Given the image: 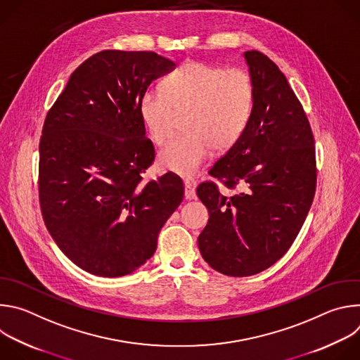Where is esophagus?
Segmentation results:
<instances>
[{"instance_id":"1","label":"esophagus","mask_w":360,"mask_h":360,"mask_svg":"<svg viewBox=\"0 0 360 360\" xmlns=\"http://www.w3.org/2000/svg\"><path fill=\"white\" fill-rule=\"evenodd\" d=\"M185 198L195 199L196 198V182L195 181H185Z\"/></svg>"}]
</instances>
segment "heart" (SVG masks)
Listing matches in <instances>:
<instances>
[{"instance_id":"1","label":"heart","mask_w":360,"mask_h":360,"mask_svg":"<svg viewBox=\"0 0 360 360\" xmlns=\"http://www.w3.org/2000/svg\"><path fill=\"white\" fill-rule=\"evenodd\" d=\"M255 105V84L242 68L189 61L162 81V89L148 88L139 99L141 118L153 142L172 132L176 114H185V135L171 139L158 153V165L192 176L212 149L225 152L245 134Z\"/></svg>"}]
</instances>
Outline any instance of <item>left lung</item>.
I'll list each match as a JSON object with an SVG mask.
<instances>
[{"label": "left lung", "mask_w": 360, "mask_h": 360, "mask_svg": "<svg viewBox=\"0 0 360 360\" xmlns=\"http://www.w3.org/2000/svg\"><path fill=\"white\" fill-rule=\"evenodd\" d=\"M255 84L249 125L210 174L226 188L202 182L198 198L210 211L198 238L202 258L228 276H250L288 252L316 191L314 134L303 107L278 65L259 51L243 54Z\"/></svg>", "instance_id": "left-lung-1"}]
</instances>
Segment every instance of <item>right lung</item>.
<instances>
[{"label": "right lung", "mask_w": 360, "mask_h": 360, "mask_svg": "<svg viewBox=\"0 0 360 360\" xmlns=\"http://www.w3.org/2000/svg\"><path fill=\"white\" fill-rule=\"evenodd\" d=\"M174 68L152 51H101L72 72L46 114L41 214L58 248L85 272L118 278L136 271L184 199V184L172 174L142 179L155 149L139 99Z\"/></svg>", "instance_id": "obj_1"}]
</instances>
